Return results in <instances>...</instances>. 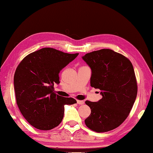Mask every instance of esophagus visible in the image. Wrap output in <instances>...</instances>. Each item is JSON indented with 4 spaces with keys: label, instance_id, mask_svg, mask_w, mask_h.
Returning <instances> with one entry per match:
<instances>
[{
    "label": "esophagus",
    "instance_id": "34e87169",
    "mask_svg": "<svg viewBox=\"0 0 153 153\" xmlns=\"http://www.w3.org/2000/svg\"><path fill=\"white\" fill-rule=\"evenodd\" d=\"M77 103L79 105H82L84 104V102L83 100H77Z\"/></svg>",
    "mask_w": 153,
    "mask_h": 153
}]
</instances>
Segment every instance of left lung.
I'll return each instance as SVG.
<instances>
[{"label":"left lung","instance_id":"8db88e82","mask_svg":"<svg viewBox=\"0 0 153 153\" xmlns=\"http://www.w3.org/2000/svg\"><path fill=\"white\" fill-rule=\"evenodd\" d=\"M91 70L90 85L101 90L98 102L85 101L91 109L85 120L89 128L105 132L126 120L137 95V82L132 63L123 55L102 49L82 57Z\"/></svg>","mask_w":153,"mask_h":153}]
</instances>
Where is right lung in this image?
Segmentation results:
<instances>
[{
    "label": "right lung",
    "instance_id": "1",
    "mask_svg": "<svg viewBox=\"0 0 153 153\" xmlns=\"http://www.w3.org/2000/svg\"><path fill=\"white\" fill-rule=\"evenodd\" d=\"M79 53L70 54L53 48H42L24 58L14 76L16 104L27 121L39 130H49L63 120L64 105L77 103L54 91L59 74Z\"/></svg>",
    "mask_w": 153,
    "mask_h": 153
}]
</instances>
